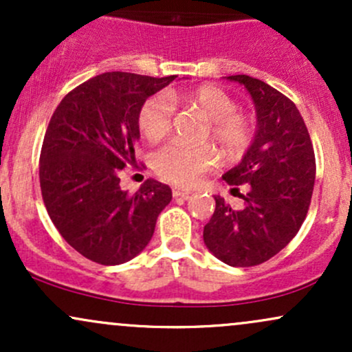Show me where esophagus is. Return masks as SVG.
Returning a JSON list of instances; mask_svg holds the SVG:
<instances>
[{"mask_svg":"<svg viewBox=\"0 0 352 352\" xmlns=\"http://www.w3.org/2000/svg\"><path fill=\"white\" fill-rule=\"evenodd\" d=\"M172 195L175 197V199H184V200H187L190 195H192V190H187V188H179V187H175L172 190Z\"/></svg>","mask_w":352,"mask_h":352,"instance_id":"34e87169","label":"esophagus"}]
</instances>
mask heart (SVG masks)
Masks as SVG:
<instances>
[{"label":"heart","mask_w":352,"mask_h":352,"mask_svg":"<svg viewBox=\"0 0 352 352\" xmlns=\"http://www.w3.org/2000/svg\"><path fill=\"white\" fill-rule=\"evenodd\" d=\"M195 109L210 122V137L228 157L243 153L252 142L253 127L248 117L236 112V102L225 91L215 86H201L188 94H160L145 100L140 109V131L148 140H160L170 132L175 102ZM217 153L208 147L172 142L153 157L155 170L164 179L179 185H192L215 167Z\"/></svg>","instance_id":"heart-1"}]
</instances>
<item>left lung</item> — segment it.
Masks as SVG:
<instances>
[{"instance_id": "1", "label": "left lung", "mask_w": 352, "mask_h": 352, "mask_svg": "<svg viewBox=\"0 0 352 352\" xmlns=\"http://www.w3.org/2000/svg\"><path fill=\"white\" fill-rule=\"evenodd\" d=\"M252 96L256 132L240 164L223 180L240 193L232 208L215 195V212L204 228L207 248L230 266H254L281 252L296 236L313 195L316 162L298 107L280 91L246 74L228 76Z\"/></svg>"}]
</instances>
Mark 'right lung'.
<instances>
[{"mask_svg":"<svg viewBox=\"0 0 352 352\" xmlns=\"http://www.w3.org/2000/svg\"><path fill=\"white\" fill-rule=\"evenodd\" d=\"M175 78L104 72L72 89L51 117L39 157L43 200L60 236L87 260L135 258L170 204L168 185L148 179L131 195L119 172L135 162L145 100Z\"/></svg>","mask_w":352,"mask_h":352,"instance_id":"add662e5","label":"right lung"}]
</instances>
